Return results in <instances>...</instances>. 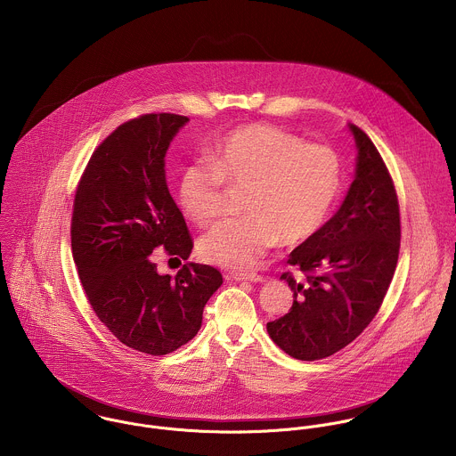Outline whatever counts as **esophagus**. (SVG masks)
I'll list each match as a JSON object with an SVG mask.
<instances>
[{
  "instance_id": "esophagus-1",
  "label": "esophagus",
  "mask_w": 456,
  "mask_h": 456,
  "mask_svg": "<svg viewBox=\"0 0 456 456\" xmlns=\"http://www.w3.org/2000/svg\"><path fill=\"white\" fill-rule=\"evenodd\" d=\"M232 277L235 279V281H249V282H265V277L263 275H258V273H255V272H233L232 273Z\"/></svg>"
}]
</instances>
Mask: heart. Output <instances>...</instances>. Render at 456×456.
Instances as JSON below:
<instances>
[{
    "instance_id": "b5f03b06",
    "label": "heart",
    "mask_w": 456,
    "mask_h": 456,
    "mask_svg": "<svg viewBox=\"0 0 456 456\" xmlns=\"http://www.w3.org/2000/svg\"><path fill=\"white\" fill-rule=\"evenodd\" d=\"M226 188H244V216L217 223L198 242L203 260L244 270L277 242L297 246L322 230L342 190L338 154L322 143H304L289 131L246 125L226 133L181 170L184 214L205 226L214 221Z\"/></svg>"
}]
</instances>
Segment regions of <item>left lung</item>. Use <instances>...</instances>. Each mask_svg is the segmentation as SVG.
Here are the masks:
<instances>
[{"mask_svg":"<svg viewBox=\"0 0 456 456\" xmlns=\"http://www.w3.org/2000/svg\"><path fill=\"white\" fill-rule=\"evenodd\" d=\"M354 181L322 230L289 253L302 275H281L293 305L266 323L289 356L322 360L353 342L378 314L400 249V212L388 168L372 140L354 125Z\"/></svg>","mask_w":456,"mask_h":456,"instance_id":"8db88e82","label":"left lung"}]
</instances>
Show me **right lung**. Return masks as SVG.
<instances>
[{
    "label": "right lung",
    "instance_id": "obj_1",
    "mask_svg": "<svg viewBox=\"0 0 456 456\" xmlns=\"http://www.w3.org/2000/svg\"><path fill=\"white\" fill-rule=\"evenodd\" d=\"M186 116L147 114L112 131L93 152L71 216V253L87 300L125 346L161 356L190 342L223 284L217 268L184 263L161 275L152 251L188 260L193 240L168 191L165 156Z\"/></svg>",
    "mask_w": 456,
    "mask_h": 456
}]
</instances>
